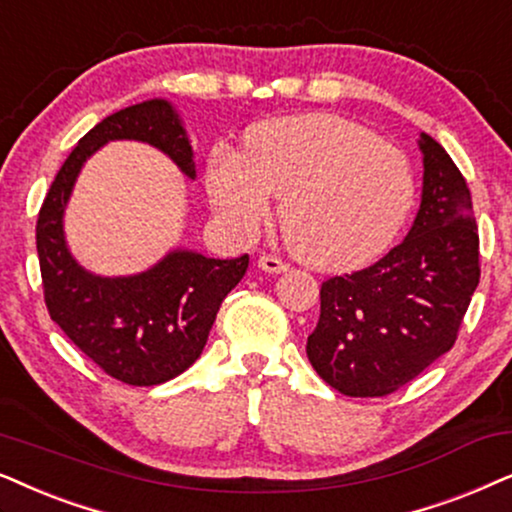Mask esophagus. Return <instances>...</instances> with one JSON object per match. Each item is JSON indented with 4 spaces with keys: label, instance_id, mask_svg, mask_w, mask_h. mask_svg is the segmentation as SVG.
I'll return each mask as SVG.
<instances>
[{
    "label": "esophagus",
    "instance_id": "esophagus-1",
    "mask_svg": "<svg viewBox=\"0 0 512 512\" xmlns=\"http://www.w3.org/2000/svg\"><path fill=\"white\" fill-rule=\"evenodd\" d=\"M257 267L262 271H267V274H283V271H288V264L283 260H278L274 255H260V260H257Z\"/></svg>",
    "mask_w": 512,
    "mask_h": 512
}]
</instances>
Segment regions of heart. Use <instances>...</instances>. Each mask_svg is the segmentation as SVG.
<instances>
[{
	"label": "heart",
	"instance_id": "1",
	"mask_svg": "<svg viewBox=\"0 0 512 512\" xmlns=\"http://www.w3.org/2000/svg\"><path fill=\"white\" fill-rule=\"evenodd\" d=\"M210 201L250 236L281 201L292 255L313 269H358L400 234L414 203L410 159L370 128L337 114H297L248 128L243 154L217 147L206 163Z\"/></svg>",
	"mask_w": 512,
	"mask_h": 512
}]
</instances>
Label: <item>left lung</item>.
<instances>
[{
    "label": "left lung",
    "mask_w": 512,
    "mask_h": 512,
    "mask_svg": "<svg viewBox=\"0 0 512 512\" xmlns=\"http://www.w3.org/2000/svg\"><path fill=\"white\" fill-rule=\"evenodd\" d=\"M424 187L405 241L377 264L320 288L306 356L351 398H379L419 377L452 349L480 283V238L461 170L419 135Z\"/></svg>",
    "instance_id": "8db88e82"
}]
</instances>
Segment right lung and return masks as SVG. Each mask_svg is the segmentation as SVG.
I'll return each mask as SVG.
<instances>
[{"label":"right lung","instance_id":"obj_1","mask_svg":"<svg viewBox=\"0 0 512 512\" xmlns=\"http://www.w3.org/2000/svg\"><path fill=\"white\" fill-rule=\"evenodd\" d=\"M114 140L152 145L196 180L192 142L170 100L138 102L93 126L65 159L39 210L44 299L60 330L109 377L156 386L201 356L222 299L248 269V255L215 260L175 248L131 276H98L81 267L65 238V210L84 163Z\"/></svg>","mask_w":512,"mask_h":512}]
</instances>
